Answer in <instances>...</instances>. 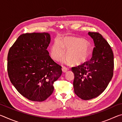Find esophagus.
Masks as SVG:
<instances>
[{
	"label": "esophagus",
	"mask_w": 122,
	"mask_h": 122,
	"mask_svg": "<svg viewBox=\"0 0 122 122\" xmlns=\"http://www.w3.org/2000/svg\"><path fill=\"white\" fill-rule=\"evenodd\" d=\"M68 70V68L66 67H62V71L63 73H66V72H67Z\"/></svg>",
	"instance_id": "esophagus-1"
}]
</instances>
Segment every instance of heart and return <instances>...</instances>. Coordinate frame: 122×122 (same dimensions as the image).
Wrapping results in <instances>:
<instances>
[{"label":"heart","instance_id":"obj_1","mask_svg":"<svg viewBox=\"0 0 122 122\" xmlns=\"http://www.w3.org/2000/svg\"><path fill=\"white\" fill-rule=\"evenodd\" d=\"M67 50L66 57L71 65H78L85 62L89 56L90 51L87 44L81 39L68 37L62 42L55 41L51 50V57L56 61L62 58Z\"/></svg>","mask_w":122,"mask_h":122}]
</instances>
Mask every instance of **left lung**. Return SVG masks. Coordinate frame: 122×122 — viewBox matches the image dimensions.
Returning <instances> with one entry per match:
<instances>
[{"mask_svg": "<svg viewBox=\"0 0 122 122\" xmlns=\"http://www.w3.org/2000/svg\"><path fill=\"white\" fill-rule=\"evenodd\" d=\"M95 47L89 61L71 68L74 74V92L80 98L89 100L104 92L113 76L114 61L111 47L102 35L88 32Z\"/></svg>", "mask_w": 122, "mask_h": 122, "instance_id": "8db88e82", "label": "left lung"}]
</instances>
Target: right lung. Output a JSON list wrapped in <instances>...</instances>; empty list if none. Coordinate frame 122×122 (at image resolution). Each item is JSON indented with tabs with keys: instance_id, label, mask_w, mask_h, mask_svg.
I'll return each instance as SVG.
<instances>
[{
	"instance_id": "add662e5",
	"label": "right lung",
	"mask_w": 122,
	"mask_h": 122,
	"mask_svg": "<svg viewBox=\"0 0 122 122\" xmlns=\"http://www.w3.org/2000/svg\"><path fill=\"white\" fill-rule=\"evenodd\" d=\"M51 42L48 33L22 34L10 48L7 72L18 92L29 100L42 102L54 91V82L62 74L61 66L47 50Z\"/></svg>"
}]
</instances>
